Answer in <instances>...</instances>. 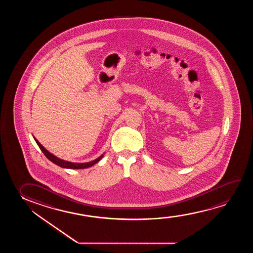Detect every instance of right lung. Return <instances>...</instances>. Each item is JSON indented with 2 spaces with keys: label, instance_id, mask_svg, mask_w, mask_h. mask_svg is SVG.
Instances as JSON below:
<instances>
[{
  "label": "right lung",
  "instance_id": "add662e5",
  "mask_svg": "<svg viewBox=\"0 0 253 253\" xmlns=\"http://www.w3.org/2000/svg\"><path fill=\"white\" fill-rule=\"evenodd\" d=\"M35 140L36 143H37L39 147H40V149H42V152H43V154L46 156V158H47V159L50 160L52 163H54L56 165L61 167V168H64V169H87V168H90V167L93 166L94 164H96L97 162H99L101 158L103 157V155H102V156H99L98 158H97L96 160H94L92 162H90V163H71V162H67V161H64V160L59 159L58 157H56L55 156H53L52 154L49 152L48 150H46V149H45V148H44V147H43V146L39 142L37 139L35 138Z\"/></svg>",
  "mask_w": 253,
  "mask_h": 253
}]
</instances>
